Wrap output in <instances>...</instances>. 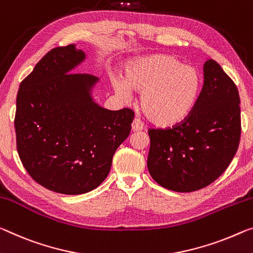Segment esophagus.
Returning <instances> with one entry per match:
<instances>
[{
	"label": "esophagus",
	"mask_w": 253,
	"mask_h": 253,
	"mask_svg": "<svg viewBox=\"0 0 253 253\" xmlns=\"http://www.w3.org/2000/svg\"><path fill=\"white\" fill-rule=\"evenodd\" d=\"M144 129V125L141 120L135 118L131 123V130L133 131H138V130H143Z\"/></svg>",
	"instance_id": "esophagus-1"
}]
</instances>
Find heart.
Returning <instances> with one entry per match:
<instances>
[{
	"label": "heart",
	"mask_w": 253,
	"mask_h": 253,
	"mask_svg": "<svg viewBox=\"0 0 253 253\" xmlns=\"http://www.w3.org/2000/svg\"><path fill=\"white\" fill-rule=\"evenodd\" d=\"M112 86L119 97L128 99L134 90L141 95V107L155 125L172 127L186 120L200 93L202 80L194 67L184 66L173 56L151 55L127 64L125 79L116 76Z\"/></svg>",
	"instance_id": "b5f03b06"
}]
</instances>
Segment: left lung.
<instances>
[{"label": "left lung", "mask_w": 253, "mask_h": 253, "mask_svg": "<svg viewBox=\"0 0 253 253\" xmlns=\"http://www.w3.org/2000/svg\"><path fill=\"white\" fill-rule=\"evenodd\" d=\"M147 169L160 186L191 192L214 182L238 151L241 111L236 85L214 59L204 64V85L182 124L150 129Z\"/></svg>", "instance_id": "left-lung-1"}]
</instances>
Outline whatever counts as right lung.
Segmentation results:
<instances>
[{"instance_id": "obj_1", "label": "right lung", "mask_w": 253, "mask_h": 253, "mask_svg": "<svg viewBox=\"0 0 253 253\" xmlns=\"http://www.w3.org/2000/svg\"><path fill=\"white\" fill-rule=\"evenodd\" d=\"M85 58L73 43L54 48L20 83L17 95L20 160L36 182L59 194L100 186L134 119L128 108L108 110L94 101L97 76L71 73Z\"/></svg>"}]
</instances>
